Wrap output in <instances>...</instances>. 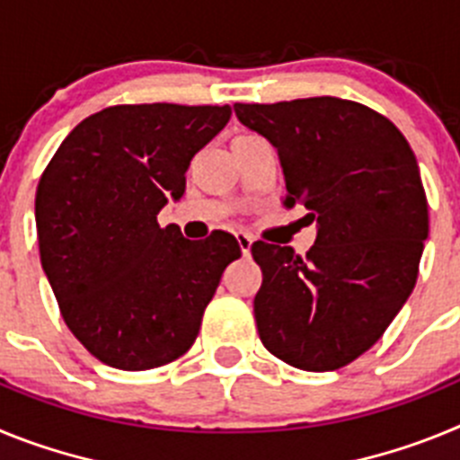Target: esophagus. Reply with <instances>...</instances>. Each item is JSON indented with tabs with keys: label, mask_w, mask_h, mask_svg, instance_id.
<instances>
[{
	"label": "esophagus",
	"mask_w": 460,
	"mask_h": 460,
	"mask_svg": "<svg viewBox=\"0 0 460 460\" xmlns=\"http://www.w3.org/2000/svg\"><path fill=\"white\" fill-rule=\"evenodd\" d=\"M237 242H239V249H242V253L249 255L251 253V246H253V239H251V234L237 233Z\"/></svg>",
	"instance_id": "1"
}]
</instances>
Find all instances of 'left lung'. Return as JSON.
Segmentation results:
<instances>
[{
    "instance_id": "obj_1",
    "label": "left lung",
    "mask_w": 460,
    "mask_h": 460,
    "mask_svg": "<svg viewBox=\"0 0 460 460\" xmlns=\"http://www.w3.org/2000/svg\"><path fill=\"white\" fill-rule=\"evenodd\" d=\"M234 115L279 154L283 205H304L318 227L306 258L251 246L260 341L290 367L336 371L385 334L417 283L429 237L417 158L387 117L336 96L234 103Z\"/></svg>"
}]
</instances>
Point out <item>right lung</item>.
Masks as SVG:
<instances>
[{"label":"right lung","mask_w":460,"mask_h":460,"mask_svg":"<svg viewBox=\"0 0 460 460\" xmlns=\"http://www.w3.org/2000/svg\"><path fill=\"white\" fill-rule=\"evenodd\" d=\"M230 115V105H112L80 121L40 177V265L64 323L108 367L145 371L184 355L242 255L230 233L190 242L156 221Z\"/></svg>","instance_id":"obj_1"}]
</instances>
